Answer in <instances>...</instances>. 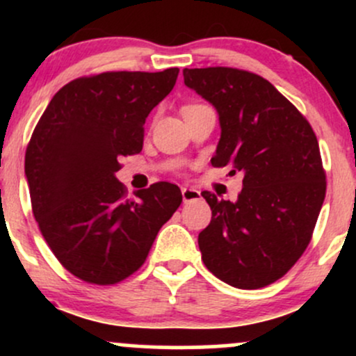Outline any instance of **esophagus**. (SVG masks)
<instances>
[{
    "instance_id": "1",
    "label": "esophagus",
    "mask_w": 356,
    "mask_h": 356,
    "mask_svg": "<svg viewBox=\"0 0 356 356\" xmlns=\"http://www.w3.org/2000/svg\"><path fill=\"white\" fill-rule=\"evenodd\" d=\"M182 199H184V202L197 201V199H201V191L191 189V187H184V189H182Z\"/></svg>"
}]
</instances>
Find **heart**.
<instances>
[{"label": "heart", "mask_w": 356, "mask_h": 356, "mask_svg": "<svg viewBox=\"0 0 356 356\" xmlns=\"http://www.w3.org/2000/svg\"><path fill=\"white\" fill-rule=\"evenodd\" d=\"M187 107H191V105H187Z\"/></svg>", "instance_id": "heart-1"}]
</instances>
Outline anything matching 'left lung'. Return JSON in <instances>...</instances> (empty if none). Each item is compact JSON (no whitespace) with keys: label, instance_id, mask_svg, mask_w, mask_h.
I'll use <instances>...</instances> for the list:
<instances>
[{"label":"left lung","instance_id":"1","mask_svg":"<svg viewBox=\"0 0 356 356\" xmlns=\"http://www.w3.org/2000/svg\"><path fill=\"white\" fill-rule=\"evenodd\" d=\"M184 83L214 105L220 140L214 167L241 172L238 201L209 191L199 234L206 268L224 283L257 289L289 271L312 241L326 174L312 125L263 76L231 67L184 68Z\"/></svg>","mask_w":356,"mask_h":356}]
</instances>
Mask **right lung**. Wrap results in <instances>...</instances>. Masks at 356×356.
Masks as SVG:
<instances>
[{
  "mask_svg": "<svg viewBox=\"0 0 356 356\" xmlns=\"http://www.w3.org/2000/svg\"><path fill=\"white\" fill-rule=\"evenodd\" d=\"M179 68L104 72L55 93L24 155L31 209L40 232L67 271L108 286L145 263L155 236L182 202L161 181L127 197L117 181L122 157L138 154L145 118L174 88Z\"/></svg>",
  "mask_w": 356,
  "mask_h": 356,
  "instance_id": "1",
  "label": "right lung"
}]
</instances>
